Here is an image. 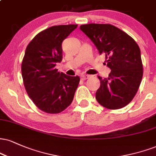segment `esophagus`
<instances>
[{"label": "esophagus", "mask_w": 156, "mask_h": 156, "mask_svg": "<svg viewBox=\"0 0 156 156\" xmlns=\"http://www.w3.org/2000/svg\"><path fill=\"white\" fill-rule=\"evenodd\" d=\"M89 78V75H86V74H82L81 76H80V78H81V80H86L88 79V78Z\"/></svg>", "instance_id": "1"}]
</instances>
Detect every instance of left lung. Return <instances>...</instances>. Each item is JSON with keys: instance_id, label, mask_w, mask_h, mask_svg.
<instances>
[{"instance_id": "8db88e82", "label": "left lung", "mask_w": 156, "mask_h": 156, "mask_svg": "<svg viewBox=\"0 0 156 156\" xmlns=\"http://www.w3.org/2000/svg\"><path fill=\"white\" fill-rule=\"evenodd\" d=\"M94 44L99 54H105L108 78L100 76L96 99L110 110L123 108L132 100L143 76L140 49L132 37L110 24H87L80 26Z\"/></svg>"}]
</instances>
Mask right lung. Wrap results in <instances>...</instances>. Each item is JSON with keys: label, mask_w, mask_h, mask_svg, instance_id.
<instances>
[{"label": "right lung", "mask_w": 156, "mask_h": 156, "mask_svg": "<svg viewBox=\"0 0 156 156\" xmlns=\"http://www.w3.org/2000/svg\"><path fill=\"white\" fill-rule=\"evenodd\" d=\"M78 27L56 25L37 34L26 48L22 76L28 96L43 112L57 114L72 103L79 76L58 72L56 63L62 60V43Z\"/></svg>", "instance_id": "obj_1"}]
</instances>
